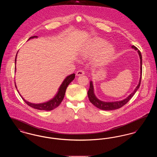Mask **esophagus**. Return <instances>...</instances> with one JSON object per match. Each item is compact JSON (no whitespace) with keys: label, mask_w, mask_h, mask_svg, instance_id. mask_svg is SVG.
I'll return each instance as SVG.
<instances>
[{"label":"esophagus","mask_w":157,"mask_h":157,"mask_svg":"<svg viewBox=\"0 0 157 157\" xmlns=\"http://www.w3.org/2000/svg\"><path fill=\"white\" fill-rule=\"evenodd\" d=\"M85 74V71L82 69H80L79 71H78L76 72V75L77 76H81V75H83Z\"/></svg>","instance_id":"obj_1"}]
</instances>
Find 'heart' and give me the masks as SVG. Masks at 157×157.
<instances>
[{
  "label": "heart",
  "instance_id": "heart-1",
  "mask_svg": "<svg viewBox=\"0 0 157 157\" xmlns=\"http://www.w3.org/2000/svg\"><path fill=\"white\" fill-rule=\"evenodd\" d=\"M104 40L95 38L86 45L82 51L84 56H92L98 54V62L101 64L108 62L112 59L115 53L114 46L111 44H106Z\"/></svg>",
  "mask_w": 157,
  "mask_h": 157
}]
</instances>
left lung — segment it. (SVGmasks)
I'll use <instances>...</instances> for the list:
<instances>
[{
  "label": "left lung",
  "mask_w": 157,
  "mask_h": 157,
  "mask_svg": "<svg viewBox=\"0 0 157 157\" xmlns=\"http://www.w3.org/2000/svg\"><path fill=\"white\" fill-rule=\"evenodd\" d=\"M132 48L135 49V50L138 51V52L139 53L140 58V59H141V62H140V63H141V78H140V82H139L138 86L136 87L134 91L126 99H125L122 101H117V102H105L101 101L100 100H99L95 96L94 93V88H93L92 82V81H90V89L88 91V96L89 98L90 102L98 108H99L100 109H102V110H105V111L114 110V109H117L120 108H121L122 106H123L124 105H125L127 104V102L133 97V95L135 94L136 90H138V88H140V84H141V76H142V55H141V53L138 49V48L136 47H135V46H132Z\"/></svg>",
  "instance_id": "left-lung-1"
}]
</instances>
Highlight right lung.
<instances>
[{
	"label": "right lung",
	"mask_w": 157,
	"mask_h": 157,
	"mask_svg": "<svg viewBox=\"0 0 157 157\" xmlns=\"http://www.w3.org/2000/svg\"><path fill=\"white\" fill-rule=\"evenodd\" d=\"M33 37H37V36H33L30 37L29 39H30L31 38H33ZM16 56H17V54H16V58H15V64H16ZM75 77V74H71V75L67 76L66 78V79L63 81V82H62V85H60L59 89V91H58V94H56V95L53 98L52 100H51V101H49L47 102L42 103V104H32L30 102L26 101V100H25V99H23L22 97H21L26 104L28 105L29 106H30V107H32L33 108L39 109V110L51 111L53 109L56 108V107H58L60 104V103L62 102V101L63 99V98H64L66 90L67 88L68 85L74 79ZM15 86L16 88V84H15Z\"/></svg>",
	"instance_id": "right-lung-1"
}]
</instances>
